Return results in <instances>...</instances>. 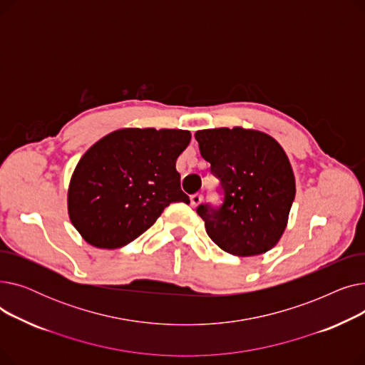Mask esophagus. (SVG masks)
I'll return each mask as SVG.
<instances>
[{"label":"esophagus","mask_w":365,"mask_h":365,"mask_svg":"<svg viewBox=\"0 0 365 365\" xmlns=\"http://www.w3.org/2000/svg\"><path fill=\"white\" fill-rule=\"evenodd\" d=\"M201 202H202V195L201 194H195V195L190 197V205H192V207H198Z\"/></svg>","instance_id":"esophagus-1"}]
</instances>
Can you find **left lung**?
Instances as JSON below:
<instances>
[{"instance_id":"left-lung-1","label":"left lung","mask_w":365,"mask_h":365,"mask_svg":"<svg viewBox=\"0 0 365 365\" xmlns=\"http://www.w3.org/2000/svg\"><path fill=\"white\" fill-rule=\"evenodd\" d=\"M195 139L225 194L217 210L197 208L208 237L240 257L269 252L285 231L296 197L285 150L269 134L242 127L198 130Z\"/></svg>"}]
</instances>
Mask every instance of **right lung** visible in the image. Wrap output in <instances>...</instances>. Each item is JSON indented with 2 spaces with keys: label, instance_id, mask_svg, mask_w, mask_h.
Masks as SVG:
<instances>
[{
  "label": "right lung",
  "instance_id": "right-lung-1",
  "mask_svg": "<svg viewBox=\"0 0 365 365\" xmlns=\"http://www.w3.org/2000/svg\"><path fill=\"white\" fill-rule=\"evenodd\" d=\"M190 131L120 128L96 142L76 164L68 215L98 248H118L142 235L171 202H186L176 161Z\"/></svg>",
  "mask_w": 365,
  "mask_h": 365
}]
</instances>
